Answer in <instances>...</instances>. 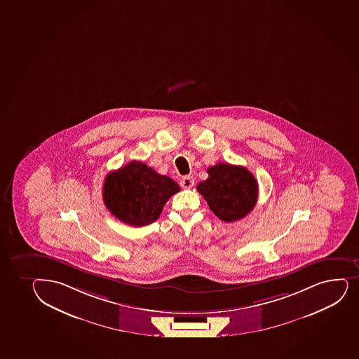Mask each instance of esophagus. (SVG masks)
Returning <instances> with one entry per match:
<instances>
[{
    "label": "esophagus",
    "mask_w": 359,
    "mask_h": 359,
    "mask_svg": "<svg viewBox=\"0 0 359 359\" xmlns=\"http://www.w3.org/2000/svg\"><path fill=\"white\" fill-rule=\"evenodd\" d=\"M194 185V179L191 175H186L180 180V186L182 189H191Z\"/></svg>",
    "instance_id": "obj_1"
}]
</instances>
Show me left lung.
<instances>
[{
	"label": "left lung",
	"instance_id": "left-lung-1",
	"mask_svg": "<svg viewBox=\"0 0 359 359\" xmlns=\"http://www.w3.org/2000/svg\"><path fill=\"white\" fill-rule=\"evenodd\" d=\"M208 177L198 184V192L219 219L231 223L251 212L259 197V185L243 166L217 163L208 167Z\"/></svg>",
	"mask_w": 359,
	"mask_h": 359
}]
</instances>
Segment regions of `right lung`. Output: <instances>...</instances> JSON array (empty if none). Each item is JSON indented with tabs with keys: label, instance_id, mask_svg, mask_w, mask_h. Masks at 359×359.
I'll return each instance as SVG.
<instances>
[{
	"label": "right lung",
	"instance_id": "right-lung-1",
	"mask_svg": "<svg viewBox=\"0 0 359 359\" xmlns=\"http://www.w3.org/2000/svg\"><path fill=\"white\" fill-rule=\"evenodd\" d=\"M177 182L141 161H131L105 177L103 201L121 222L144 226L158 219L162 208L179 192Z\"/></svg>",
	"mask_w": 359,
	"mask_h": 359
}]
</instances>
